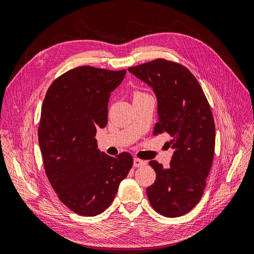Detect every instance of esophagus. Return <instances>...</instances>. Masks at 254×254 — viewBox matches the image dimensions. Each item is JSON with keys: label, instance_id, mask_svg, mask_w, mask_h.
I'll list each match as a JSON object with an SVG mask.
<instances>
[{"label": "esophagus", "instance_id": "34e87169", "mask_svg": "<svg viewBox=\"0 0 254 254\" xmlns=\"http://www.w3.org/2000/svg\"><path fill=\"white\" fill-rule=\"evenodd\" d=\"M144 165H146V161H143V160L137 159V158L133 159V166L134 167H141Z\"/></svg>", "mask_w": 254, "mask_h": 254}]
</instances>
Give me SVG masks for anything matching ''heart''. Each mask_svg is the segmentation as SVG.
Segmentation results:
<instances>
[{"instance_id":"b5f03b06","label":"heart","mask_w":254,"mask_h":254,"mask_svg":"<svg viewBox=\"0 0 254 254\" xmlns=\"http://www.w3.org/2000/svg\"><path fill=\"white\" fill-rule=\"evenodd\" d=\"M137 95H141V93H136V94H135V96H137Z\"/></svg>"}]
</instances>
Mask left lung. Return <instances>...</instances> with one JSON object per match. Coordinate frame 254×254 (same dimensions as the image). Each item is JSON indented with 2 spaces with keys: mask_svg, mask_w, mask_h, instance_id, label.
Wrapping results in <instances>:
<instances>
[{
  "mask_svg": "<svg viewBox=\"0 0 254 254\" xmlns=\"http://www.w3.org/2000/svg\"><path fill=\"white\" fill-rule=\"evenodd\" d=\"M158 102L153 134L166 132L174 153L170 167L152 160L157 177L146 190L151 206L166 217L189 213L200 200L215 148V124L202 88L186 66L165 59L129 67Z\"/></svg>",
  "mask_w": 254,
  "mask_h": 254,
  "instance_id": "8db88e82",
  "label": "left lung"
}]
</instances>
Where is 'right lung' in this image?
<instances>
[{
  "instance_id": "right-lung-1",
  "label": "right lung",
  "mask_w": 254,
  "mask_h": 254,
  "mask_svg": "<svg viewBox=\"0 0 254 254\" xmlns=\"http://www.w3.org/2000/svg\"><path fill=\"white\" fill-rule=\"evenodd\" d=\"M125 75L75 67L51 84L43 101L38 139L45 174L60 201L81 216L103 213L133 164L128 152L114 158L101 151L95 139L108 123L110 93Z\"/></svg>"
}]
</instances>
